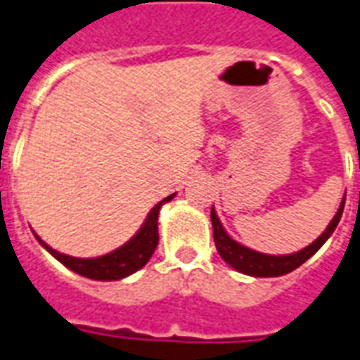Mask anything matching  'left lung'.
<instances>
[{"instance_id": "8db88e82", "label": "left lung", "mask_w": 360, "mask_h": 360, "mask_svg": "<svg viewBox=\"0 0 360 360\" xmlns=\"http://www.w3.org/2000/svg\"><path fill=\"white\" fill-rule=\"evenodd\" d=\"M343 206H345V198L341 200V206L338 214L333 216V219L330 221V226L326 227V231L316 241H312L309 247H304L299 252H293V255H281V257H274V255H264V252H257V250L245 247L241 243L233 241L229 235L226 233V229L221 226V221L216 216L214 208L210 210V219L212 227H214V243H216V249H218L219 257L226 260L227 264L235 268L241 274H247V276H255V278H278V276H283V274H289L293 271L295 268H299L302 262H307L314 252H316L322 245H324L330 235L333 233V229L338 227L341 219V214H343Z\"/></svg>"}]
</instances>
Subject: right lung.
I'll list each match as a JSON object with an SVG mask.
<instances>
[{"instance_id": "obj_1", "label": "right lung", "mask_w": 360, "mask_h": 360, "mask_svg": "<svg viewBox=\"0 0 360 360\" xmlns=\"http://www.w3.org/2000/svg\"><path fill=\"white\" fill-rule=\"evenodd\" d=\"M173 195L164 198L162 202H158L152 210H150L148 218L144 219V224L139 229V233L134 235L131 241H127L123 247L111 250L108 255L98 258H75L61 255L58 250H53L48 247L46 243L36 235V239L42 243V247L51 257H56L63 266H67L69 270L77 271L79 276L84 278L98 279V281H115V279H123L127 276H131L136 270H141L142 266L146 264L150 257L154 255V250L158 247V214L160 208L165 202H169Z\"/></svg>"}]
</instances>
